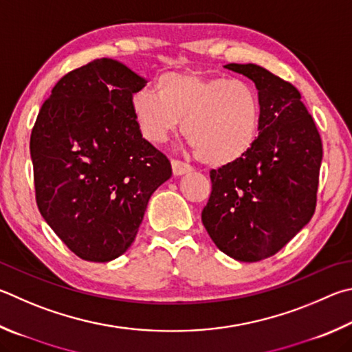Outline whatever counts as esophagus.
<instances>
[{"instance_id": "1", "label": "esophagus", "mask_w": 352, "mask_h": 352, "mask_svg": "<svg viewBox=\"0 0 352 352\" xmlns=\"http://www.w3.org/2000/svg\"><path fill=\"white\" fill-rule=\"evenodd\" d=\"M172 172H174V175L189 174V172H192V166L183 163L180 160H172Z\"/></svg>"}]
</instances>
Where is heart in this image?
Instances as JSON below:
<instances>
[{
  "label": "heart",
  "mask_w": 352,
  "mask_h": 352,
  "mask_svg": "<svg viewBox=\"0 0 352 352\" xmlns=\"http://www.w3.org/2000/svg\"><path fill=\"white\" fill-rule=\"evenodd\" d=\"M155 92L142 89L131 98L133 120L151 143L166 142L183 121L184 137L198 158L225 168L245 158L257 142L260 100L245 80L195 70L166 72Z\"/></svg>",
  "instance_id": "1"
}]
</instances>
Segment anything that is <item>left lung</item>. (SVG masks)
<instances>
[{"label": "left lung", "mask_w": 352, "mask_h": 352, "mask_svg": "<svg viewBox=\"0 0 352 352\" xmlns=\"http://www.w3.org/2000/svg\"><path fill=\"white\" fill-rule=\"evenodd\" d=\"M225 67L257 87L260 131L245 158L210 170L201 221L221 252L251 263L278 252L312 219L323 148L291 82L251 63Z\"/></svg>", "instance_id": "8db88e82"}]
</instances>
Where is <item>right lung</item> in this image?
<instances>
[{
    "label": "right lung",
    "instance_id": "right-lung-1",
    "mask_svg": "<svg viewBox=\"0 0 352 352\" xmlns=\"http://www.w3.org/2000/svg\"><path fill=\"white\" fill-rule=\"evenodd\" d=\"M144 85L123 63L94 60L56 82L32 129L38 209L82 260L124 254L151 195L172 175L133 120L131 98Z\"/></svg>",
    "mask_w": 352,
    "mask_h": 352
}]
</instances>
